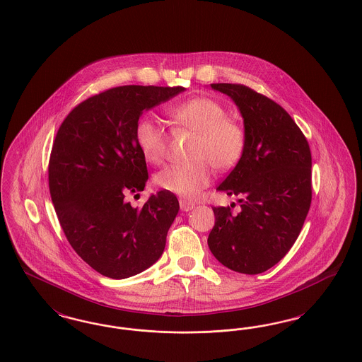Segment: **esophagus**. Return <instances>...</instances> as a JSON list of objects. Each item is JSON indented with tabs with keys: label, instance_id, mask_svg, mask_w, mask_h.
I'll return each instance as SVG.
<instances>
[{
	"label": "esophagus",
	"instance_id": "obj_1",
	"mask_svg": "<svg viewBox=\"0 0 362 362\" xmlns=\"http://www.w3.org/2000/svg\"><path fill=\"white\" fill-rule=\"evenodd\" d=\"M179 204H180L182 211H189V210H192L195 207V204H191V202L186 201V199H180Z\"/></svg>",
	"mask_w": 362,
	"mask_h": 362
}]
</instances>
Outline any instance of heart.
Returning a JSON list of instances; mask_svg holds the SVG:
<instances>
[{
	"label": "heart",
	"instance_id": "heart-1",
	"mask_svg": "<svg viewBox=\"0 0 362 362\" xmlns=\"http://www.w3.org/2000/svg\"><path fill=\"white\" fill-rule=\"evenodd\" d=\"M173 123L197 132L189 157L185 163L164 167L155 175V183L183 198H197L211 180V165L232 168L244 151V132L236 122L225 118L224 107L209 98H194L170 110ZM136 144L144 158L160 164L167 155L168 138L161 122L145 115L136 124Z\"/></svg>",
	"mask_w": 362,
	"mask_h": 362
}]
</instances>
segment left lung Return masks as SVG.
<instances>
[{
    "label": "left lung",
    "mask_w": 362,
    "mask_h": 362,
    "mask_svg": "<svg viewBox=\"0 0 362 362\" xmlns=\"http://www.w3.org/2000/svg\"><path fill=\"white\" fill-rule=\"evenodd\" d=\"M232 99L244 124V151L217 187L238 195L240 213L213 207L216 223L207 244L225 267L259 274L292 248L312 199L310 145L276 102L239 84H211Z\"/></svg>",
    "instance_id": "obj_1"
}]
</instances>
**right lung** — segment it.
<instances>
[{
  "instance_id": "1",
  "label": "right lung",
  "mask_w": 362,
  "mask_h": 362,
  "mask_svg": "<svg viewBox=\"0 0 362 362\" xmlns=\"http://www.w3.org/2000/svg\"><path fill=\"white\" fill-rule=\"evenodd\" d=\"M185 90L112 88L73 108L57 133L49 164L54 209L73 250L102 276H136L164 251L179 202L161 189L142 206L130 205L149 177L134 132L144 111Z\"/></svg>"
}]
</instances>
